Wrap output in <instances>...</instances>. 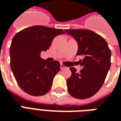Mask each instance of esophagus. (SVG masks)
Returning a JSON list of instances; mask_svg holds the SVG:
<instances>
[{"instance_id":"esophagus-1","label":"esophagus","mask_w":121,"mask_h":121,"mask_svg":"<svg viewBox=\"0 0 121 121\" xmlns=\"http://www.w3.org/2000/svg\"><path fill=\"white\" fill-rule=\"evenodd\" d=\"M60 68L61 70H63V69H67V67H66L65 66H64L63 65H62V64H61L60 65Z\"/></svg>"}]
</instances>
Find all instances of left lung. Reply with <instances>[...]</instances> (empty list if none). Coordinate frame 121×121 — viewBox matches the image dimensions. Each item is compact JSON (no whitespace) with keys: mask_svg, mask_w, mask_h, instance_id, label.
I'll return each mask as SVG.
<instances>
[{"mask_svg":"<svg viewBox=\"0 0 121 121\" xmlns=\"http://www.w3.org/2000/svg\"><path fill=\"white\" fill-rule=\"evenodd\" d=\"M78 43L76 56L83 69L79 73L71 67L72 74L67 80L69 94L74 98L86 99L93 96L100 89L111 66L112 52L103 37L88 30H65Z\"/></svg>","mask_w":121,"mask_h":121,"instance_id":"left-lung-1","label":"left lung"}]
</instances>
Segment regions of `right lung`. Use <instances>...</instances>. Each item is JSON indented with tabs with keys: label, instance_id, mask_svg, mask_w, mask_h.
<instances>
[{
	"label": "right lung",
	"instance_id": "1",
	"mask_svg": "<svg viewBox=\"0 0 121 121\" xmlns=\"http://www.w3.org/2000/svg\"><path fill=\"white\" fill-rule=\"evenodd\" d=\"M65 32L43 26H33L15 35L10 46V67L20 87L32 96L50 91L53 78L60 70L58 61L49 62L41 58L54 38Z\"/></svg>",
	"mask_w": 121,
	"mask_h": 121
}]
</instances>
